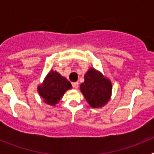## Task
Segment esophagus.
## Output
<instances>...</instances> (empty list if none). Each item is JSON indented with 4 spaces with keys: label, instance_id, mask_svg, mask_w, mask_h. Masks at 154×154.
<instances>
[{
    "label": "esophagus",
    "instance_id": "1",
    "mask_svg": "<svg viewBox=\"0 0 154 154\" xmlns=\"http://www.w3.org/2000/svg\"><path fill=\"white\" fill-rule=\"evenodd\" d=\"M72 86L73 88H75V89H77L79 87V82H73L72 83Z\"/></svg>",
    "mask_w": 154,
    "mask_h": 154
}]
</instances>
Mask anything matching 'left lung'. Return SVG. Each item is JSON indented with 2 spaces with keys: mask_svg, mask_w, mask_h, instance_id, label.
<instances>
[{
  "mask_svg": "<svg viewBox=\"0 0 154 154\" xmlns=\"http://www.w3.org/2000/svg\"><path fill=\"white\" fill-rule=\"evenodd\" d=\"M84 78L85 82L80 85V89L86 101L93 108L104 106L111 96V82L94 69H89Z\"/></svg>",
  "mask_w": 154,
  "mask_h": 154,
  "instance_id": "8db88e82",
  "label": "left lung"
}]
</instances>
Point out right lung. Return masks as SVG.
I'll return each instance as SVG.
<instances>
[{
  "label": "right lung",
  "instance_id": "right-lung-1",
  "mask_svg": "<svg viewBox=\"0 0 154 154\" xmlns=\"http://www.w3.org/2000/svg\"><path fill=\"white\" fill-rule=\"evenodd\" d=\"M72 88L70 82L57 72L51 71L42 86H39L40 96L47 104L55 106L62 99L65 91Z\"/></svg>",
  "mask_w": 154,
  "mask_h": 154
}]
</instances>
